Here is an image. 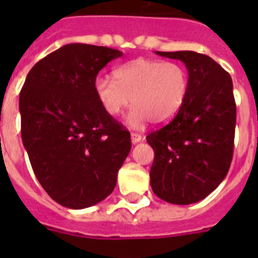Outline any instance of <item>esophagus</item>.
I'll return each mask as SVG.
<instances>
[{
    "label": "esophagus",
    "instance_id": "34e87169",
    "mask_svg": "<svg viewBox=\"0 0 258 258\" xmlns=\"http://www.w3.org/2000/svg\"><path fill=\"white\" fill-rule=\"evenodd\" d=\"M131 138H132V142L133 143H138L142 141V136L138 133H131Z\"/></svg>",
    "mask_w": 258,
    "mask_h": 258
}]
</instances>
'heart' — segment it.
<instances>
[{"label":"heart","mask_w":258,"mask_h":258,"mask_svg":"<svg viewBox=\"0 0 258 258\" xmlns=\"http://www.w3.org/2000/svg\"><path fill=\"white\" fill-rule=\"evenodd\" d=\"M113 76L95 79V95L109 116L120 115L132 102L127 124L133 127L149 120L169 121L182 108L190 88L187 71L175 61L138 58L115 70Z\"/></svg>","instance_id":"1"}]
</instances>
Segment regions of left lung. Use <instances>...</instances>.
I'll return each instance as SVG.
<instances>
[{
  "mask_svg": "<svg viewBox=\"0 0 258 258\" xmlns=\"http://www.w3.org/2000/svg\"><path fill=\"white\" fill-rule=\"evenodd\" d=\"M156 54L183 61L190 88L179 112L146 137L155 152L150 182L156 197L186 206L208 197L229 172L236 122L232 80L204 54Z\"/></svg>",
  "mask_w": 258,
  "mask_h": 258,
  "instance_id": "left-lung-1",
  "label": "left lung"
}]
</instances>
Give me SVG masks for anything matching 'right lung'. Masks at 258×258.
I'll return each mask as SVG.
<instances>
[{"mask_svg":"<svg viewBox=\"0 0 258 258\" xmlns=\"http://www.w3.org/2000/svg\"><path fill=\"white\" fill-rule=\"evenodd\" d=\"M120 50L68 44L38 60L20 90L22 140L32 169L52 200L92 207L112 192L132 149L131 133L104 112L98 72Z\"/></svg>","mask_w":258,"mask_h":258,"instance_id":"right-lung-1","label":"right lung"}]
</instances>
